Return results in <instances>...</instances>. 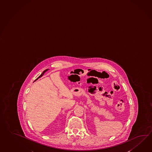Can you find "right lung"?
<instances>
[{
	"mask_svg": "<svg viewBox=\"0 0 152 152\" xmlns=\"http://www.w3.org/2000/svg\"><path fill=\"white\" fill-rule=\"evenodd\" d=\"M48 70H49V69H46L45 70H44V71L41 74V75H40V76H39V77H38L37 78V79H36V80H35L34 81H37L38 78H39L41 77H42V76H43V75L44 74V73H45V72H47V71H48Z\"/></svg>",
	"mask_w": 152,
	"mask_h": 152,
	"instance_id": "add662e5",
	"label": "right lung"
}]
</instances>
